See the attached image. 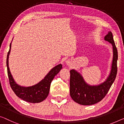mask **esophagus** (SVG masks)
Here are the masks:
<instances>
[{"instance_id": "obj_1", "label": "esophagus", "mask_w": 124, "mask_h": 124, "mask_svg": "<svg viewBox=\"0 0 124 124\" xmlns=\"http://www.w3.org/2000/svg\"><path fill=\"white\" fill-rule=\"evenodd\" d=\"M67 63H68V62L67 61Z\"/></svg>"}]
</instances>
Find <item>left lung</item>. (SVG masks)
Masks as SVG:
<instances>
[{"label": "left lung", "mask_w": 124, "mask_h": 124, "mask_svg": "<svg viewBox=\"0 0 124 124\" xmlns=\"http://www.w3.org/2000/svg\"><path fill=\"white\" fill-rule=\"evenodd\" d=\"M105 39L111 43L114 52L111 71L105 82L98 86L88 85L80 73L74 70L70 71V95L72 99L79 104L91 105L100 102L108 93L116 78L118 53L112 33L108 32L105 37Z\"/></svg>", "instance_id": "1"}]
</instances>
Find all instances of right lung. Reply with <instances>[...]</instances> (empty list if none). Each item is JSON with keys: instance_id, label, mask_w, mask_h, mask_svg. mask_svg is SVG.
Here are the masks:
<instances>
[{"instance_id": "right-lung-1", "label": "right lung", "mask_w": 124, "mask_h": 124, "mask_svg": "<svg viewBox=\"0 0 124 124\" xmlns=\"http://www.w3.org/2000/svg\"><path fill=\"white\" fill-rule=\"evenodd\" d=\"M11 48L10 44V48L8 52L7 57V72L9 81V84L13 91L15 94L20 99L24 101L31 103H38L42 102L45 100L48 95L51 82L56 76L62 68L61 64H58L52 68L49 72L46 75L43 80L36 85L31 87H22L15 82L11 75L8 66V58Z\"/></svg>"}]
</instances>
